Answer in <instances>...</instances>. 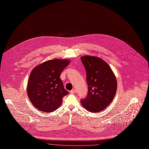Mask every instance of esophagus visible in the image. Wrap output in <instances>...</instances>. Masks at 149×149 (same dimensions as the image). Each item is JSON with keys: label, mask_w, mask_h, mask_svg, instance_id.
Instances as JSON below:
<instances>
[{"label": "esophagus", "mask_w": 149, "mask_h": 149, "mask_svg": "<svg viewBox=\"0 0 149 149\" xmlns=\"http://www.w3.org/2000/svg\"><path fill=\"white\" fill-rule=\"evenodd\" d=\"M76 91H77V90L75 89H72L71 91V93H75L76 92Z\"/></svg>", "instance_id": "1"}]
</instances>
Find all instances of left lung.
Masks as SVG:
<instances>
[{"instance_id":"obj_1","label":"left lung","mask_w":149,"mask_h":149,"mask_svg":"<svg viewBox=\"0 0 149 149\" xmlns=\"http://www.w3.org/2000/svg\"><path fill=\"white\" fill-rule=\"evenodd\" d=\"M81 60L86 70L88 88L86 96L81 99V104L89 112H101L115 97L117 89L116 77L109 65L101 58L86 56Z\"/></svg>"}]
</instances>
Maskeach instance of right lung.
I'll use <instances>...</instances> for the list:
<instances>
[{
	"instance_id": "obj_1",
	"label": "right lung",
	"mask_w": 149,
	"mask_h": 149,
	"mask_svg": "<svg viewBox=\"0 0 149 149\" xmlns=\"http://www.w3.org/2000/svg\"><path fill=\"white\" fill-rule=\"evenodd\" d=\"M69 63L68 60H49L32 70L27 92L29 100L37 109L52 112L61 106L63 97L69 92L65 89L60 77Z\"/></svg>"
}]
</instances>
